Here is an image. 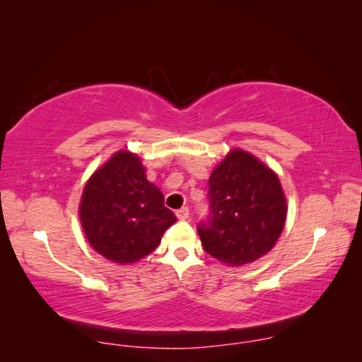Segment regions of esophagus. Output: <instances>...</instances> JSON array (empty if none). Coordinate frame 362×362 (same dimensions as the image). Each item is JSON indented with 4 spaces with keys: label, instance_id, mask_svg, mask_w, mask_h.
Listing matches in <instances>:
<instances>
[{
    "label": "esophagus",
    "instance_id": "34e87169",
    "mask_svg": "<svg viewBox=\"0 0 362 362\" xmlns=\"http://www.w3.org/2000/svg\"><path fill=\"white\" fill-rule=\"evenodd\" d=\"M175 216L179 218L180 221H187V219L189 218V210L187 209V206H183V209H180V210H177V211H175Z\"/></svg>",
    "mask_w": 362,
    "mask_h": 362
}]
</instances>
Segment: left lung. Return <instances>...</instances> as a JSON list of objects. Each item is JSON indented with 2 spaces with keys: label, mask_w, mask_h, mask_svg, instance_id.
Segmentation results:
<instances>
[{
  "label": "left lung",
  "mask_w": 362,
  "mask_h": 362,
  "mask_svg": "<svg viewBox=\"0 0 362 362\" xmlns=\"http://www.w3.org/2000/svg\"><path fill=\"white\" fill-rule=\"evenodd\" d=\"M210 214L199 222L206 253L228 266L253 263L271 250L286 221L279 177L243 149H233L209 179Z\"/></svg>",
  "instance_id": "obj_1"
}]
</instances>
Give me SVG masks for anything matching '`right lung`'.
<instances>
[{
    "mask_svg": "<svg viewBox=\"0 0 362 362\" xmlns=\"http://www.w3.org/2000/svg\"><path fill=\"white\" fill-rule=\"evenodd\" d=\"M79 218L91 247L119 264L149 255L177 221L160 189L146 179L141 160L127 151L115 153L90 177Z\"/></svg>",
    "mask_w": 362,
    "mask_h": 362,
    "instance_id": "right-lung-1",
    "label": "right lung"
}]
</instances>
